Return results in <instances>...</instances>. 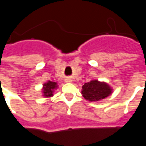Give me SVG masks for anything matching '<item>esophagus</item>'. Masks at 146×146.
I'll list each match as a JSON object with an SVG mask.
<instances>
[{"instance_id":"1","label":"esophagus","mask_w":146,"mask_h":146,"mask_svg":"<svg viewBox=\"0 0 146 146\" xmlns=\"http://www.w3.org/2000/svg\"><path fill=\"white\" fill-rule=\"evenodd\" d=\"M66 82H71V80L67 79V80H66Z\"/></svg>"}]
</instances>
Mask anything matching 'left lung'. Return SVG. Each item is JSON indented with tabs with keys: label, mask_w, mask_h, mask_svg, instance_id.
<instances>
[{
	"label": "left lung",
	"mask_w": 146,
	"mask_h": 146,
	"mask_svg": "<svg viewBox=\"0 0 146 146\" xmlns=\"http://www.w3.org/2000/svg\"><path fill=\"white\" fill-rule=\"evenodd\" d=\"M113 93V89L107 83L92 80L82 86L83 97L90 102H96L107 98Z\"/></svg>",
	"instance_id": "left-lung-1"
}]
</instances>
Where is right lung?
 <instances>
[{
    "instance_id": "1",
    "label": "right lung",
    "mask_w": 146,
    "mask_h": 146,
    "mask_svg": "<svg viewBox=\"0 0 146 146\" xmlns=\"http://www.w3.org/2000/svg\"><path fill=\"white\" fill-rule=\"evenodd\" d=\"M57 88V83L48 80V82L44 83V84H43V88H42L43 96L45 97V98H50V97H52V96H53L54 91Z\"/></svg>"
}]
</instances>
